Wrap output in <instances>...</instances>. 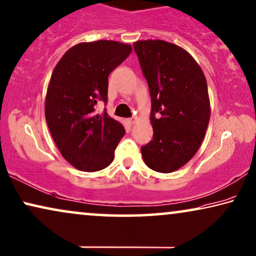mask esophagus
I'll list each match as a JSON object with an SVG mask.
<instances>
[{
  "label": "esophagus",
  "instance_id": "obj_1",
  "mask_svg": "<svg viewBox=\"0 0 256 256\" xmlns=\"http://www.w3.org/2000/svg\"><path fill=\"white\" fill-rule=\"evenodd\" d=\"M135 121H136V118L134 116V118H132V119H129V122H130V124H135Z\"/></svg>",
  "mask_w": 256,
  "mask_h": 256
}]
</instances>
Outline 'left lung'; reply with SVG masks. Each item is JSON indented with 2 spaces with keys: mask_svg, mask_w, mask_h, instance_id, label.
I'll use <instances>...</instances> for the list:
<instances>
[{
  "mask_svg": "<svg viewBox=\"0 0 256 256\" xmlns=\"http://www.w3.org/2000/svg\"><path fill=\"white\" fill-rule=\"evenodd\" d=\"M134 50L151 97L154 138L140 148L156 172L171 173L201 146L210 119L208 85L201 66L184 48L164 40H138Z\"/></svg>",
  "mask_w": 256,
  "mask_h": 256,
  "instance_id": "left-lung-1",
  "label": "left lung"
}]
</instances>
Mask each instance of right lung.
<instances>
[{
  "label": "right lung",
  "mask_w": 256,
  "mask_h": 256,
  "mask_svg": "<svg viewBox=\"0 0 256 256\" xmlns=\"http://www.w3.org/2000/svg\"><path fill=\"white\" fill-rule=\"evenodd\" d=\"M132 53V46L112 40L80 42L64 53L48 84L45 116L55 144L74 168L100 171L114 159L124 128L104 110L108 75Z\"/></svg>",
  "instance_id": "1"
}]
</instances>
